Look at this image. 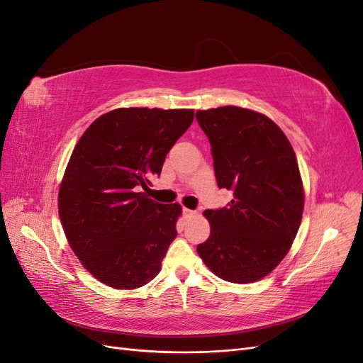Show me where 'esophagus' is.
<instances>
[{
	"mask_svg": "<svg viewBox=\"0 0 363 363\" xmlns=\"http://www.w3.org/2000/svg\"><path fill=\"white\" fill-rule=\"evenodd\" d=\"M183 215H184L186 218H191V216H195L196 212H195V211H191V208H183Z\"/></svg>",
	"mask_w": 363,
	"mask_h": 363,
	"instance_id": "34e87169",
	"label": "esophagus"
}]
</instances>
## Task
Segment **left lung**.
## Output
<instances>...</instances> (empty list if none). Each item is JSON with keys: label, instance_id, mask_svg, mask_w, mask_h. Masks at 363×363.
I'll list each match as a JSON object with an SVG mask.
<instances>
[{"label": "left lung", "instance_id": "left-lung-1", "mask_svg": "<svg viewBox=\"0 0 363 363\" xmlns=\"http://www.w3.org/2000/svg\"><path fill=\"white\" fill-rule=\"evenodd\" d=\"M212 147L225 207L208 208L211 236L196 247L219 279L252 283L288 255L303 216V183L291 142L268 116L236 106L196 112Z\"/></svg>", "mask_w": 363, "mask_h": 363}]
</instances>
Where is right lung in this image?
Returning <instances> with one entry per match:
<instances>
[{"mask_svg":"<svg viewBox=\"0 0 363 363\" xmlns=\"http://www.w3.org/2000/svg\"><path fill=\"white\" fill-rule=\"evenodd\" d=\"M192 121L191 108H115L96 118L75 145L60 184L59 216L75 256L107 286L135 289L159 274L182 208L145 192Z\"/></svg>","mask_w":363,"mask_h":363,"instance_id":"add662e5","label":"right lung"}]
</instances>
